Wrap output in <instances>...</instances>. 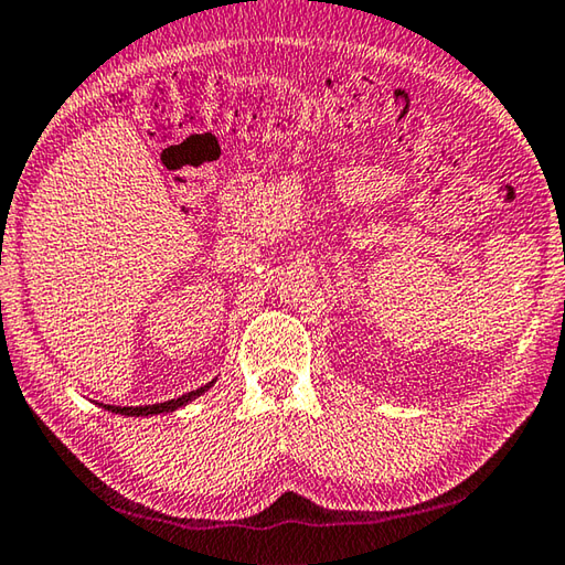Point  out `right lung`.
Returning <instances> with one entry per match:
<instances>
[{
  "label": "right lung",
  "mask_w": 565,
  "mask_h": 565,
  "mask_svg": "<svg viewBox=\"0 0 565 565\" xmlns=\"http://www.w3.org/2000/svg\"><path fill=\"white\" fill-rule=\"evenodd\" d=\"M211 384H205V387L195 390V392H188V394H183V397H178V399H168V402H161V404H148V407H111V404H106V409H111L116 414H126V417H148V414L173 412L178 407H183V404H188L191 399H195L198 394H203L207 387H211Z\"/></svg>",
  "instance_id": "right-lung-1"
}]
</instances>
